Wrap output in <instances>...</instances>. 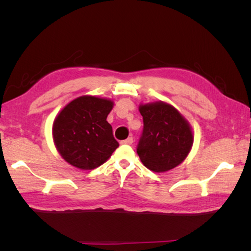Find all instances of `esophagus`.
<instances>
[{"label":"esophagus","mask_w":251,"mask_h":251,"mask_svg":"<svg viewBox=\"0 0 251 251\" xmlns=\"http://www.w3.org/2000/svg\"><path fill=\"white\" fill-rule=\"evenodd\" d=\"M132 142H134V139H132V137H129V138H127V139L123 140L121 143H123V145H131Z\"/></svg>","instance_id":"obj_1"}]
</instances>
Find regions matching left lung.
<instances>
[{"instance_id": "left-lung-1", "label": "left lung", "mask_w": 251, "mask_h": 251, "mask_svg": "<svg viewBox=\"0 0 251 251\" xmlns=\"http://www.w3.org/2000/svg\"><path fill=\"white\" fill-rule=\"evenodd\" d=\"M143 132L137 153L142 164L154 173H165L182 163L193 146L189 122L167 102L155 101L139 105Z\"/></svg>"}]
</instances>
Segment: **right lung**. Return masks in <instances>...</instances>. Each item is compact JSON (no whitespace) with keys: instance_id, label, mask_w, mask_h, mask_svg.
I'll list each match as a JSON object with an SVG mask.
<instances>
[{"instance_id":"add662e5","label":"right lung","mask_w":251,"mask_h":251,"mask_svg":"<svg viewBox=\"0 0 251 251\" xmlns=\"http://www.w3.org/2000/svg\"><path fill=\"white\" fill-rule=\"evenodd\" d=\"M114 102L85 95L70 101L52 123V139L72 166L92 170L105 163L119 147L106 121Z\"/></svg>"}]
</instances>
